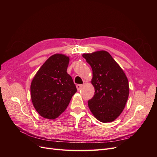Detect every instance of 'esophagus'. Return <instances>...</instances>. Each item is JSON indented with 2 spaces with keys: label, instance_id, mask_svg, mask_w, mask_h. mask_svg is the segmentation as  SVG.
Listing matches in <instances>:
<instances>
[{
  "label": "esophagus",
  "instance_id": "1",
  "mask_svg": "<svg viewBox=\"0 0 157 157\" xmlns=\"http://www.w3.org/2000/svg\"><path fill=\"white\" fill-rule=\"evenodd\" d=\"M76 87H77L78 91H79V90L82 88V84H77V86H76Z\"/></svg>",
  "mask_w": 157,
  "mask_h": 157
}]
</instances>
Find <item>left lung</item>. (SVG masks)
<instances>
[{"instance_id":"obj_1","label":"left lung","mask_w":157,"mask_h":157,"mask_svg":"<svg viewBox=\"0 0 157 157\" xmlns=\"http://www.w3.org/2000/svg\"><path fill=\"white\" fill-rule=\"evenodd\" d=\"M82 57L92 69L95 93L88 101L90 110L99 121L113 122L124 110L129 96L126 75L107 51L83 54Z\"/></svg>"}]
</instances>
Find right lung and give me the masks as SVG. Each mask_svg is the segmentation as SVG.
<instances>
[{
    "label": "right lung",
    "mask_w": 157,
    "mask_h": 157,
    "mask_svg": "<svg viewBox=\"0 0 157 157\" xmlns=\"http://www.w3.org/2000/svg\"><path fill=\"white\" fill-rule=\"evenodd\" d=\"M69 57L50 56L38 70L31 83V98L37 113L54 120L62 114L77 90L67 69Z\"/></svg>",
    "instance_id": "obj_1"
}]
</instances>
